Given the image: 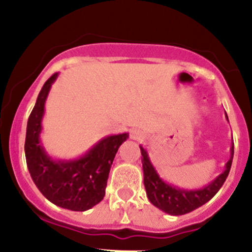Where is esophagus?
Masks as SVG:
<instances>
[{"label":"esophagus","mask_w":252,"mask_h":252,"mask_svg":"<svg viewBox=\"0 0 252 252\" xmlns=\"http://www.w3.org/2000/svg\"><path fill=\"white\" fill-rule=\"evenodd\" d=\"M141 138H142L141 131L136 130V129H133V130L130 131V139H133V140H139V139Z\"/></svg>","instance_id":"1"}]
</instances>
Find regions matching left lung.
Wrapping results in <instances>:
<instances>
[{
  "mask_svg": "<svg viewBox=\"0 0 252 252\" xmlns=\"http://www.w3.org/2000/svg\"><path fill=\"white\" fill-rule=\"evenodd\" d=\"M225 119L228 121L227 113H225ZM140 151L142 156L144 185L146 189L147 199L152 205L168 215L182 216L201 207L206 202L210 201L222 188L232 167L233 156H234V142H232V146H230V157L225 163L224 171L217 175L212 182L199 189H185V188L177 187L172 183L163 180L159 177L157 169L155 168L147 151L141 145Z\"/></svg>",
  "mask_w": 252,
  "mask_h": 252,
  "instance_id": "1",
  "label": "left lung"
}]
</instances>
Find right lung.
<instances>
[{
    "instance_id": "right-lung-1",
    "label": "right lung",
    "mask_w": 252,
    "mask_h": 252,
    "mask_svg": "<svg viewBox=\"0 0 252 252\" xmlns=\"http://www.w3.org/2000/svg\"><path fill=\"white\" fill-rule=\"evenodd\" d=\"M57 78L55 73L44 84L28 119L25 158L32 179L48 201L83 212L102 201L113 159L129 134L105 136L78 158L51 157L41 142L42 119L48 93Z\"/></svg>"
}]
</instances>
